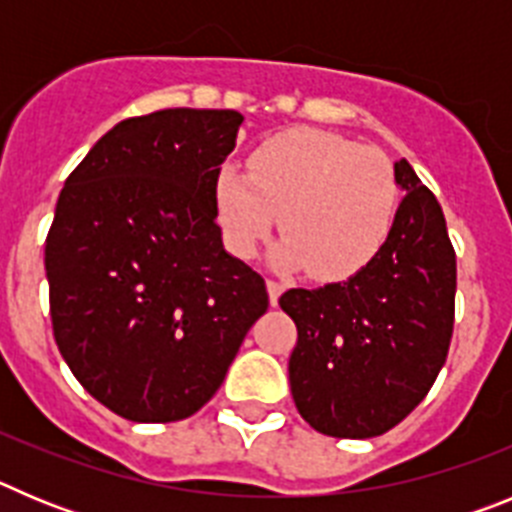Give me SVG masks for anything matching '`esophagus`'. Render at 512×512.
<instances>
[{
    "label": "esophagus",
    "instance_id": "1",
    "mask_svg": "<svg viewBox=\"0 0 512 512\" xmlns=\"http://www.w3.org/2000/svg\"><path fill=\"white\" fill-rule=\"evenodd\" d=\"M266 289H269V302H271V305H277L279 295H282V292H284V284L277 282V279H269V282H266Z\"/></svg>",
    "mask_w": 512,
    "mask_h": 512
}]
</instances>
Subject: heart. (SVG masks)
Listing matches in <instances>:
<instances>
[{"label":"heart","mask_w":512,"mask_h":512,"mask_svg":"<svg viewBox=\"0 0 512 512\" xmlns=\"http://www.w3.org/2000/svg\"><path fill=\"white\" fill-rule=\"evenodd\" d=\"M217 220L230 251L248 259L277 223L279 269L323 282L354 277L377 256L397 210V182L379 148L315 128L271 135L251 153L248 174L225 164L215 179Z\"/></svg>","instance_id":"1"}]
</instances>
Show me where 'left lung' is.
<instances>
[{
    "label": "left lung",
    "instance_id": "8db88e82",
    "mask_svg": "<svg viewBox=\"0 0 512 512\" xmlns=\"http://www.w3.org/2000/svg\"><path fill=\"white\" fill-rule=\"evenodd\" d=\"M390 235L346 282L289 289L279 305L297 325L289 384L302 418L333 438H374L420 405L449 356L456 253L443 210L413 166Z\"/></svg>",
    "mask_w": 512,
    "mask_h": 512
}]
</instances>
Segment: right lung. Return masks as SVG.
<instances>
[{
	"mask_svg": "<svg viewBox=\"0 0 512 512\" xmlns=\"http://www.w3.org/2000/svg\"><path fill=\"white\" fill-rule=\"evenodd\" d=\"M235 110H158L117 122L71 171L45 238L53 336L81 387L120 418L174 423L223 384L269 307L230 256L215 179Z\"/></svg>",
	"mask_w": 512,
	"mask_h": 512,
	"instance_id": "obj_1",
	"label": "right lung"
}]
</instances>
